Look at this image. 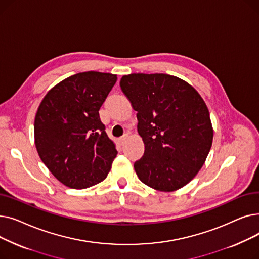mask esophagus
<instances>
[{
	"instance_id": "1",
	"label": "esophagus",
	"mask_w": 259,
	"mask_h": 259,
	"mask_svg": "<svg viewBox=\"0 0 259 259\" xmlns=\"http://www.w3.org/2000/svg\"><path fill=\"white\" fill-rule=\"evenodd\" d=\"M128 139V134L126 133V134H124V135H122V137L121 138H119V139H117V144L118 145H122V144H124L125 143V141Z\"/></svg>"
}]
</instances>
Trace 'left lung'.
Masks as SVG:
<instances>
[{"label": "left lung", "instance_id": "1", "mask_svg": "<svg viewBox=\"0 0 259 259\" xmlns=\"http://www.w3.org/2000/svg\"><path fill=\"white\" fill-rule=\"evenodd\" d=\"M121 91L137 111L145 152L134 162L139 179L158 191L186 186L198 173L212 146L206 103L187 81L164 73H132Z\"/></svg>", "mask_w": 259, "mask_h": 259}]
</instances>
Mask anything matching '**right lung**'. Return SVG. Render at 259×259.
<instances>
[{
	"mask_svg": "<svg viewBox=\"0 0 259 259\" xmlns=\"http://www.w3.org/2000/svg\"><path fill=\"white\" fill-rule=\"evenodd\" d=\"M116 75L80 72L54 86L40 102L34 119L37 153L58 181L86 189L107 178L117 151L99 110Z\"/></svg>",
	"mask_w": 259,
	"mask_h": 259,
	"instance_id": "obj_1",
	"label": "right lung"
}]
</instances>
